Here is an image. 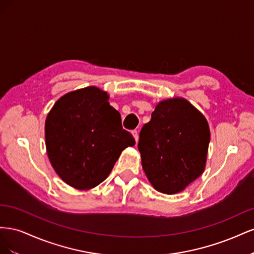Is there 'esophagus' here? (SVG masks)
I'll use <instances>...</instances> for the list:
<instances>
[{
  "instance_id": "34e87169",
  "label": "esophagus",
  "mask_w": 254,
  "mask_h": 254,
  "mask_svg": "<svg viewBox=\"0 0 254 254\" xmlns=\"http://www.w3.org/2000/svg\"><path fill=\"white\" fill-rule=\"evenodd\" d=\"M132 134L134 136L135 141L137 142V140H139V132H137V130H132Z\"/></svg>"
}]
</instances>
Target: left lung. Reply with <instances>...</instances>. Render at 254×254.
<instances>
[{
    "mask_svg": "<svg viewBox=\"0 0 254 254\" xmlns=\"http://www.w3.org/2000/svg\"><path fill=\"white\" fill-rule=\"evenodd\" d=\"M210 143L209 124L187 99L160 102L140 132L142 167L158 191L177 194L200 176Z\"/></svg>",
    "mask_w": 254,
    "mask_h": 254,
    "instance_id": "left-lung-1",
    "label": "left lung"
}]
</instances>
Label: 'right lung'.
<instances>
[{
  "mask_svg": "<svg viewBox=\"0 0 254 254\" xmlns=\"http://www.w3.org/2000/svg\"><path fill=\"white\" fill-rule=\"evenodd\" d=\"M108 99L107 92L96 87L70 92L58 99L45 121L51 164L61 179L77 190L102 183L121 152L135 144Z\"/></svg>",
  "mask_w": 254,
  "mask_h": 254,
  "instance_id": "obj_1",
  "label": "right lung"
}]
</instances>
